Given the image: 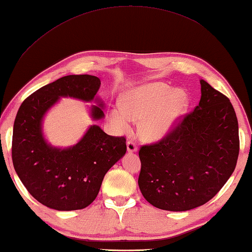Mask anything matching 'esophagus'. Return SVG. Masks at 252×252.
<instances>
[{
  "label": "esophagus",
  "instance_id": "34e87169",
  "mask_svg": "<svg viewBox=\"0 0 252 252\" xmlns=\"http://www.w3.org/2000/svg\"><path fill=\"white\" fill-rule=\"evenodd\" d=\"M137 150H138V148H137L135 142L131 141V140L127 141V151H128V152L131 153V152H136Z\"/></svg>",
  "mask_w": 252,
  "mask_h": 252
}]
</instances>
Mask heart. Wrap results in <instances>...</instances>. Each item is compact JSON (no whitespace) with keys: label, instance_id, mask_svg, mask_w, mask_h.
<instances>
[{"label":"heart","instance_id":"b5f03b06","mask_svg":"<svg viewBox=\"0 0 252 252\" xmlns=\"http://www.w3.org/2000/svg\"><path fill=\"white\" fill-rule=\"evenodd\" d=\"M189 105V96L183 88H174L156 81L126 91L121 106L109 111L112 126L120 132L129 130L130 121L139 123L142 139L155 141L163 138L182 120Z\"/></svg>","mask_w":252,"mask_h":252}]
</instances>
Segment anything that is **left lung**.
I'll list each match as a JSON object with an SVG mask.
<instances>
[{
    "label": "left lung",
    "instance_id": "left-lung-1",
    "mask_svg": "<svg viewBox=\"0 0 252 252\" xmlns=\"http://www.w3.org/2000/svg\"><path fill=\"white\" fill-rule=\"evenodd\" d=\"M201 84V99L160 141L140 147L142 196L156 208L187 211L207 203L232 175L238 121L226 95Z\"/></svg>",
    "mask_w": 252,
    "mask_h": 252
}]
</instances>
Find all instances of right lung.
Returning a JSON list of instances; mask_svg holds the SVG:
<instances>
[{
  "label": "right lung",
  "instance_id": "1",
  "mask_svg": "<svg viewBox=\"0 0 252 252\" xmlns=\"http://www.w3.org/2000/svg\"><path fill=\"white\" fill-rule=\"evenodd\" d=\"M101 81L91 75H69L38 89L25 99L13 128L12 158L20 181L40 203L59 211L88 207L99 193L106 172L126 153L125 137L105 133L92 125L75 146L59 149L45 141L43 116L61 96L94 99ZM102 102L91 116H104Z\"/></svg>",
  "mask_w": 252,
  "mask_h": 252
}]
</instances>
